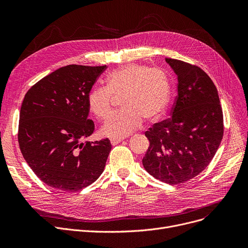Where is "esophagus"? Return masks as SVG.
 Listing matches in <instances>:
<instances>
[{
	"instance_id": "esophagus-1",
	"label": "esophagus",
	"mask_w": 248,
	"mask_h": 248,
	"mask_svg": "<svg viewBox=\"0 0 248 248\" xmlns=\"http://www.w3.org/2000/svg\"><path fill=\"white\" fill-rule=\"evenodd\" d=\"M123 140H124L123 139H112V140H110V142H111L112 146H115L117 144H120V142L123 141Z\"/></svg>"
}]
</instances>
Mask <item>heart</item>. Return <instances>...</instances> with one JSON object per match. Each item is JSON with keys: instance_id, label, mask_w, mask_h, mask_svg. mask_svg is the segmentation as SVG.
Here are the masks:
<instances>
[{"instance_id": "b5f03b06", "label": "heart", "mask_w": 248, "mask_h": 248, "mask_svg": "<svg viewBox=\"0 0 248 248\" xmlns=\"http://www.w3.org/2000/svg\"><path fill=\"white\" fill-rule=\"evenodd\" d=\"M171 94L167 72L146 64L129 63L112 70L106 78V87H93L87 94L89 111L97 120L107 119L113 97H121L122 110L111 114L102 125L101 135L120 139L140 126L158 122L166 112Z\"/></svg>"}]
</instances>
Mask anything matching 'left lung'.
Returning a JSON list of instances; mask_svg holds the SVG:
<instances>
[{
  "instance_id": "1",
  "label": "left lung",
  "mask_w": 248,
  "mask_h": 248,
  "mask_svg": "<svg viewBox=\"0 0 248 248\" xmlns=\"http://www.w3.org/2000/svg\"><path fill=\"white\" fill-rule=\"evenodd\" d=\"M178 76V95L170 119L145 133L150 147L146 171L171 185L183 184L209 165L223 138V112L217 88L197 65L166 58Z\"/></svg>"
}]
</instances>
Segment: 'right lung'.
I'll return each mask as SVG.
<instances>
[{
    "label": "right lung",
    "instance_id": "1",
    "mask_svg": "<svg viewBox=\"0 0 248 248\" xmlns=\"http://www.w3.org/2000/svg\"><path fill=\"white\" fill-rule=\"evenodd\" d=\"M103 66L67 65L42 78L25 94L18 141L26 162L50 187L74 192L101 175L111 150L108 139L85 141L93 134L87 94Z\"/></svg>",
    "mask_w": 248,
    "mask_h": 248
}]
</instances>
